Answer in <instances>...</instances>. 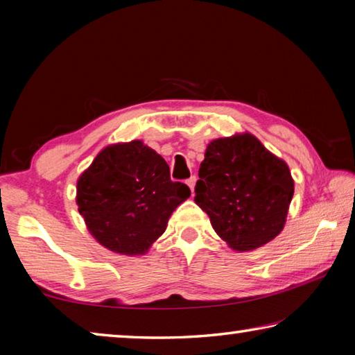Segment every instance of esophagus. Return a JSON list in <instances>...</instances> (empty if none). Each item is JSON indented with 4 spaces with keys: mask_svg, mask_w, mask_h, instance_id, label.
Masks as SVG:
<instances>
[{
    "mask_svg": "<svg viewBox=\"0 0 355 355\" xmlns=\"http://www.w3.org/2000/svg\"><path fill=\"white\" fill-rule=\"evenodd\" d=\"M196 182H197V178H196L194 175H192L191 178L186 180V184L189 186V188H191V191H192V192H194V186H196Z\"/></svg>",
    "mask_w": 355,
    "mask_h": 355,
    "instance_id": "obj_1",
    "label": "esophagus"
}]
</instances>
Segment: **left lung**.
Segmentation results:
<instances>
[{"mask_svg": "<svg viewBox=\"0 0 355 355\" xmlns=\"http://www.w3.org/2000/svg\"><path fill=\"white\" fill-rule=\"evenodd\" d=\"M194 191L214 232L232 249L245 252L282 232L294 182L285 161L245 133L209 142Z\"/></svg>", "mask_w": 355, "mask_h": 355, "instance_id": "left-lung-1", "label": "left lung"}]
</instances>
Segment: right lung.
Here are the masks:
<instances>
[{
	"label": "right lung",
	"mask_w": 355,
	"mask_h": 355,
	"mask_svg": "<svg viewBox=\"0 0 355 355\" xmlns=\"http://www.w3.org/2000/svg\"><path fill=\"white\" fill-rule=\"evenodd\" d=\"M189 196L188 186L172 182L166 161L141 141L101 150L76 186L78 209L89 232L125 255L144 254Z\"/></svg>",
	"instance_id": "add662e5"
}]
</instances>
